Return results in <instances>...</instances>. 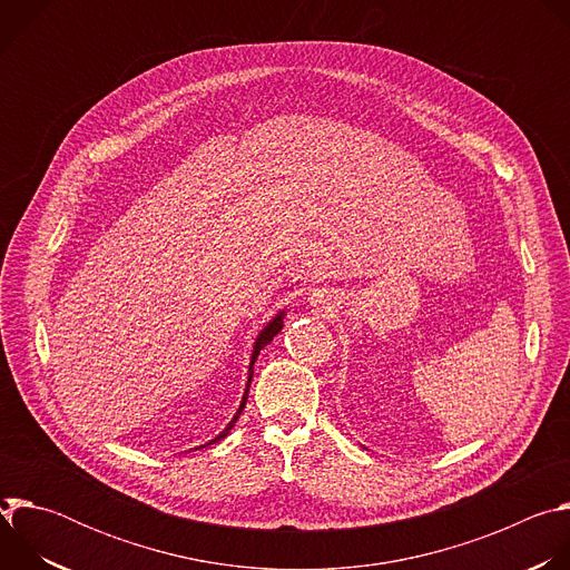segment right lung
I'll use <instances>...</instances> for the list:
<instances>
[{
  "label": "right lung",
  "mask_w": 570,
  "mask_h": 570,
  "mask_svg": "<svg viewBox=\"0 0 570 570\" xmlns=\"http://www.w3.org/2000/svg\"><path fill=\"white\" fill-rule=\"evenodd\" d=\"M282 327H284V311L279 313V315H275L268 324H266V327H264V332L257 336V343H255V350H253V358H250V374H248V385H246V394H243V401H240V409H238V413L234 415V420L227 424V429L216 438V440H223L227 433H229V429L236 424V420H238V415H240V411H243V405H246V399H248V390H250V381H253V365H255V361H257V356H259V352L282 332ZM216 440H212V442H216ZM209 442V444H212Z\"/></svg>",
  "instance_id": "obj_1"
}]
</instances>
